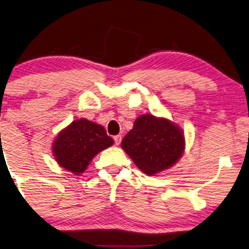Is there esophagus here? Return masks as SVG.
Instances as JSON below:
<instances>
[{"label":"esophagus","instance_id":"esophagus-1","mask_svg":"<svg viewBox=\"0 0 249 249\" xmlns=\"http://www.w3.org/2000/svg\"><path fill=\"white\" fill-rule=\"evenodd\" d=\"M114 141H115V144L118 145L119 143H121V141H122V135H121V134L115 135V137H114Z\"/></svg>","mask_w":249,"mask_h":249}]
</instances>
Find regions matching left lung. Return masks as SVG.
Segmentation results:
<instances>
[{
  "instance_id": "obj_1",
  "label": "left lung",
  "mask_w": 249,
  "mask_h": 249,
  "mask_svg": "<svg viewBox=\"0 0 249 249\" xmlns=\"http://www.w3.org/2000/svg\"><path fill=\"white\" fill-rule=\"evenodd\" d=\"M121 145L139 170L152 177L178 163L185 140L183 131L170 119L145 114L135 119Z\"/></svg>"
}]
</instances>
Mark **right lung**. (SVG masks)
<instances>
[{"label":"right lung","instance_id":"right-lung-1","mask_svg":"<svg viewBox=\"0 0 249 249\" xmlns=\"http://www.w3.org/2000/svg\"><path fill=\"white\" fill-rule=\"evenodd\" d=\"M114 144L104 126L85 118L75 119L59 132L52 143V154L65 170L81 175L99 152Z\"/></svg>","mask_w":249,"mask_h":249}]
</instances>
